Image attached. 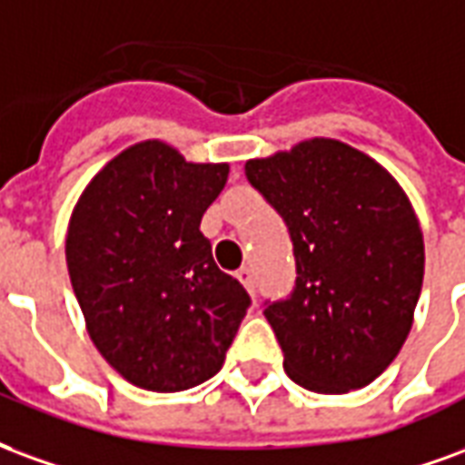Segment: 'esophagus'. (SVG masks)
<instances>
[{"mask_svg": "<svg viewBox=\"0 0 465 465\" xmlns=\"http://www.w3.org/2000/svg\"><path fill=\"white\" fill-rule=\"evenodd\" d=\"M237 280L245 284L247 292L255 294V274H252V270H250V267H240V270H237Z\"/></svg>", "mask_w": 465, "mask_h": 465, "instance_id": "esophagus-1", "label": "esophagus"}]
</instances>
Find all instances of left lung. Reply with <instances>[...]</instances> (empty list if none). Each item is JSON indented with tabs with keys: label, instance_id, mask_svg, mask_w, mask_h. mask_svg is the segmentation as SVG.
<instances>
[{
	"label": "left lung",
	"instance_id": "1",
	"mask_svg": "<svg viewBox=\"0 0 465 465\" xmlns=\"http://www.w3.org/2000/svg\"><path fill=\"white\" fill-rule=\"evenodd\" d=\"M245 173L294 245V292L265 310L284 371L317 394L371 384L404 347L421 294L411 200L381 163L334 138L252 158Z\"/></svg>",
	"mask_w": 465,
	"mask_h": 465
}]
</instances>
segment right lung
I'll list each match as a JSON object with an SVG mask.
<instances>
[{"instance_id": "add662e5", "label": "right lung", "mask_w": 465, "mask_h": 465, "mask_svg": "<svg viewBox=\"0 0 465 465\" xmlns=\"http://www.w3.org/2000/svg\"><path fill=\"white\" fill-rule=\"evenodd\" d=\"M228 173L148 138L111 158L74 205L71 287L91 341L134 386L171 394L208 381L250 307L200 232Z\"/></svg>"}]
</instances>
